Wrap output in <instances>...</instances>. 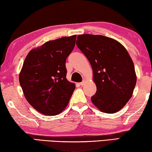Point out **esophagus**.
<instances>
[{"mask_svg": "<svg viewBox=\"0 0 152 152\" xmlns=\"http://www.w3.org/2000/svg\"><path fill=\"white\" fill-rule=\"evenodd\" d=\"M85 84H86V80H84V81H83V82H81L80 84L81 86H84V85Z\"/></svg>", "mask_w": 152, "mask_h": 152, "instance_id": "1", "label": "esophagus"}]
</instances>
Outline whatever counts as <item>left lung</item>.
Returning a JSON list of instances; mask_svg holds the SVG:
<instances>
[{"label": "left lung", "mask_w": 152, "mask_h": 152, "mask_svg": "<svg viewBox=\"0 0 152 152\" xmlns=\"http://www.w3.org/2000/svg\"><path fill=\"white\" fill-rule=\"evenodd\" d=\"M76 44L93 68L97 86L93 104L104 113L119 111L132 97L137 80L127 50L118 41L102 35H79Z\"/></svg>", "instance_id": "left-lung-1"}]
</instances>
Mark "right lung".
<instances>
[{"label":"right lung","mask_w":152,"mask_h":152,"mask_svg":"<svg viewBox=\"0 0 152 152\" xmlns=\"http://www.w3.org/2000/svg\"><path fill=\"white\" fill-rule=\"evenodd\" d=\"M77 35L49 41L29 52L19 82L29 104L39 113L55 115L68 105L75 84L66 79V61Z\"/></svg>","instance_id":"add662e5"}]
</instances>
